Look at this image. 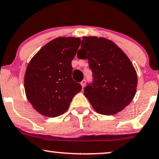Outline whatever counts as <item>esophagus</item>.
Instances as JSON below:
<instances>
[{
  "label": "esophagus",
  "mask_w": 159,
  "mask_h": 159,
  "mask_svg": "<svg viewBox=\"0 0 159 159\" xmlns=\"http://www.w3.org/2000/svg\"><path fill=\"white\" fill-rule=\"evenodd\" d=\"M81 85L82 88H84V87H85V85H86V80H83V81L81 82Z\"/></svg>",
  "instance_id": "esophagus-1"
}]
</instances>
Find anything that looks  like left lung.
<instances>
[{"label": "left lung", "mask_w": 159, "mask_h": 159, "mask_svg": "<svg viewBox=\"0 0 159 159\" xmlns=\"http://www.w3.org/2000/svg\"><path fill=\"white\" fill-rule=\"evenodd\" d=\"M78 58L88 59L94 82L84 95L95 112L111 116L130 104L137 89L135 69L127 55L113 41L96 36L82 38Z\"/></svg>", "instance_id": "1"}]
</instances>
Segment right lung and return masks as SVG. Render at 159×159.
<instances>
[{
  "mask_svg": "<svg viewBox=\"0 0 159 159\" xmlns=\"http://www.w3.org/2000/svg\"><path fill=\"white\" fill-rule=\"evenodd\" d=\"M80 38L58 37L43 46L32 57L24 75L26 96L32 107L47 117L64 114L75 95L81 90L72 78V61Z\"/></svg>",
  "mask_w": 159,
  "mask_h": 159,
  "instance_id": "1",
  "label": "right lung"
}]
</instances>
